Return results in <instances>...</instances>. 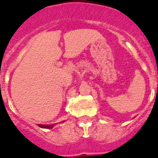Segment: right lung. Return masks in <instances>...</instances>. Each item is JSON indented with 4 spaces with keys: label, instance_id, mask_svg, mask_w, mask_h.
<instances>
[{
    "label": "right lung",
    "instance_id": "1",
    "mask_svg": "<svg viewBox=\"0 0 158 158\" xmlns=\"http://www.w3.org/2000/svg\"><path fill=\"white\" fill-rule=\"evenodd\" d=\"M54 124L52 125H42V124H39V127L41 128H46V129H51V128L53 127Z\"/></svg>",
    "mask_w": 158,
    "mask_h": 158
}]
</instances>
